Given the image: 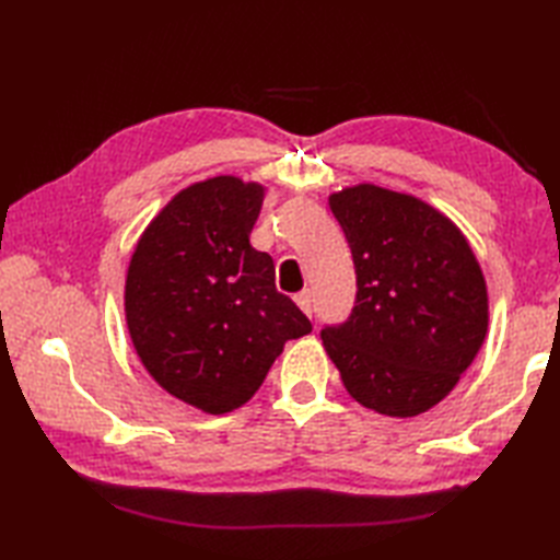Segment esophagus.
I'll list each match as a JSON object with an SVG mask.
<instances>
[{
  "label": "esophagus",
  "instance_id": "34e87169",
  "mask_svg": "<svg viewBox=\"0 0 560 560\" xmlns=\"http://www.w3.org/2000/svg\"><path fill=\"white\" fill-rule=\"evenodd\" d=\"M293 301L305 315H313V293H311V289H303L301 293H295Z\"/></svg>",
  "mask_w": 560,
  "mask_h": 560
}]
</instances>
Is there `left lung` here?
I'll list each match as a JSON object with an SVG mask.
<instances>
[{
	"label": "left lung",
	"instance_id": "8db88e82",
	"mask_svg": "<svg viewBox=\"0 0 560 560\" xmlns=\"http://www.w3.org/2000/svg\"><path fill=\"white\" fill-rule=\"evenodd\" d=\"M355 267V305L323 329L349 395L397 419L443 401L489 331V291L467 237L443 211L371 183L329 195Z\"/></svg>",
	"mask_w": 560,
	"mask_h": 560
}]
</instances>
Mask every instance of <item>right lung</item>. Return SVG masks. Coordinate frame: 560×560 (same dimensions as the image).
<instances>
[{
  "instance_id": "1",
  "label": "right lung",
  "mask_w": 560,
  "mask_h": 560,
  "mask_svg": "<svg viewBox=\"0 0 560 560\" xmlns=\"http://www.w3.org/2000/svg\"><path fill=\"white\" fill-rule=\"evenodd\" d=\"M265 187L217 175L180 189L141 233L125 317L156 383L205 413L253 399L289 339L313 329L249 245Z\"/></svg>"
}]
</instances>
